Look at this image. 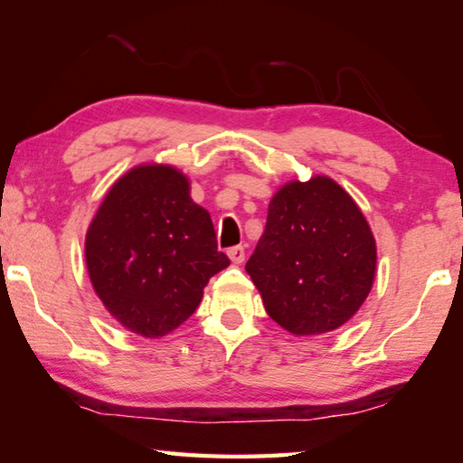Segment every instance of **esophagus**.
<instances>
[{
  "instance_id": "34e87169",
  "label": "esophagus",
  "mask_w": 463,
  "mask_h": 463,
  "mask_svg": "<svg viewBox=\"0 0 463 463\" xmlns=\"http://www.w3.org/2000/svg\"><path fill=\"white\" fill-rule=\"evenodd\" d=\"M226 253H229V257H231V261H232V263L241 265L242 261H245V247H242V245H239V247H231L229 250H226Z\"/></svg>"
}]
</instances>
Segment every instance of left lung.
Returning a JSON list of instances; mask_svg holds the SVG:
<instances>
[{
  "instance_id": "8db88e82",
  "label": "left lung",
  "mask_w": 463,
  "mask_h": 463,
  "mask_svg": "<svg viewBox=\"0 0 463 463\" xmlns=\"http://www.w3.org/2000/svg\"><path fill=\"white\" fill-rule=\"evenodd\" d=\"M375 239L354 198L326 175L289 182L245 269L288 333L335 331L355 315L375 278Z\"/></svg>"
}]
</instances>
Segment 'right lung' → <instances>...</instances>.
<instances>
[{
	"label": "right lung",
	"mask_w": 463,
	"mask_h": 463,
	"mask_svg": "<svg viewBox=\"0 0 463 463\" xmlns=\"http://www.w3.org/2000/svg\"><path fill=\"white\" fill-rule=\"evenodd\" d=\"M85 263L109 315L148 339L185 323L210 278L231 265L190 179L161 163L132 167L109 187L85 234Z\"/></svg>",
	"instance_id": "add662e5"
}]
</instances>
